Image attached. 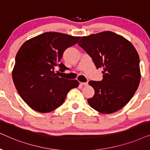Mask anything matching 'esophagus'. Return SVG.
<instances>
[{
    "label": "esophagus",
    "mask_w": 150,
    "mask_h": 150,
    "mask_svg": "<svg viewBox=\"0 0 150 150\" xmlns=\"http://www.w3.org/2000/svg\"><path fill=\"white\" fill-rule=\"evenodd\" d=\"M81 85L83 86H87L88 85V82H85V83H81Z\"/></svg>",
    "instance_id": "1"
}]
</instances>
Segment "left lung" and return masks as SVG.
Returning a JSON list of instances; mask_svg holds the SVG:
<instances>
[{
    "mask_svg": "<svg viewBox=\"0 0 150 150\" xmlns=\"http://www.w3.org/2000/svg\"><path fill=\"white\" fill-rule=\"evenodd\" d=\"M92 58L97 69L103 68L102 81H89L93 97L87 100L99 112L110 114L124 107L139 85V57L134 46L124 37L104 31L83 37L78 43Z\"/></svg>",
    "mask_w": 150,
    "mask_h": 150,
    "instance_id": "left-lung-1",
    "label": "left lung"
}]
</instances>
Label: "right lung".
Instances as JSON below:
<instances>
[{
  "instance_id": "1",
  "label": "right lung",
  "mask_w": 150,
  "mask_h": 150,
  "mask_svg": "<svg viewBox=\"0 0 150 150\" xmlns=\"http://www.w3.org/2000/svg\"><path fill=\"white\" fill-rule=\"evenodd\" d=\"M81 37L46 32L24 43L16 57L12 78L22 99L36 111L46 113L59 107L69 90L79 85L77 80L58 76L68 68L61 62L64 51ZM60 73V72H59Z\"/></svg>"
}]
</instances>
